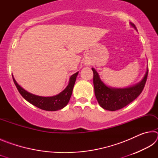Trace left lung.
Masks as SVG:
<instances>
[{
    "mask_svg": "<svg viewBox=\"0 0 158 158\" xmlns=\"http://www.w3.org/2000/svg\"><path fill=\"white\" fill-rule=\"evenodd\" d=\"M130 25L137 30L134 23H130ZM92 70L93 72V85L96 99L101 107L111 111L123 108L141 94L145 86L148 73V69H147L143 78L138 84L132 86L118 89L107 86L100 79L98 72L94 68H92Z\"/></svg>",
    "mask_w": 158,
    "mask_h": 158,
    "instance_id": "left-lung-1",
    "label": "left lung"
}]
</instances>
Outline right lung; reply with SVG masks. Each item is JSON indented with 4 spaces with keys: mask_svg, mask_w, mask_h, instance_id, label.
<instances>
[{
    "mask_svg": "<svg viewBox=\"0 0 158 158\" xmlns=\"http://www.w3.org/2000/svg\"><path fill=\"white\" fill-rule=\"evenodd\" d=\"M78 75V72L73 74L69 78V84L65 89L59 94L52 97H42L26 91L19 85L12 76L13 81L21 96L32 105L41 109L46 111H57L65 107L69 102V99L73 93V90L76 78Z\"/></svg>",
    "mask_w": 158,
    "mask_h": 158,
    "instance_id": "obj_1",
    "label": "right lung"
}]
</instances>
